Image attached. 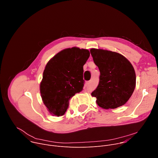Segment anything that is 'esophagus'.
Masks as SVG:
<instances>
[{
  "instance_id": "1",
  "label": "esophagus",
  "mask_w": 158,
  "mask_h": 158,
  "mask_svg": "<svg viewBox=\"0 0 158 158\" xmlns=\"http://www.w3.org/2000/svg\"><path fill=\"white\" fill-rule=\"evenodd\" d=\"M91 84V81H89V82H87V84H88V85H89V84Z\"/></svg>"
}]
</instances>
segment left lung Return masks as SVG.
Returning a JSON list of instances; mask_svg holds the SVG:
<instances>
[{
	"instance_id": "left-lung-1",
	"label": "left lung",
	"mask_w": 158,
	"mask_h": 158,
	"mask_svg": "<svg viewBox=\"0 0 158 158\" xmlns=\"http://www.w3.org/2000/svg\"><path fill=\"white\" fill-rule=\"evenodd\" d=\"M90 52L100 71L99 84L91 93L99 106L115 109L125 104L136 87V74L131 62L115 52L97 49Z\"/></svg>"
}]
</instances>
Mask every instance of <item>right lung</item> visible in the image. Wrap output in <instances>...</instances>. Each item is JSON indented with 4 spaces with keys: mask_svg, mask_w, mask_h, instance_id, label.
Listing matches in <instances>:
<instances>
[{
    "mask_svg": "<svg viewBox=\"0 0 158 158\" xmlns=\"http://www.w3.org/2000/svg\"><path fill=\"white\" fill-rule=\"evenodd\" d=\"M90 53L87 49L72 48L54 56L46 64L40 84L42 101L51 114H65L69 100L82 91L83 66Z\"/></svg>",
    "mask_w": 158,
    "mask_h": 158,
    "instance_id": "right-lung-1",
    "label": "right lung"
}]
</instances>
